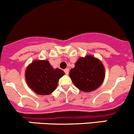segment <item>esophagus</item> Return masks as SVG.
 Segmentation results:
<instances>
[{"label": "esophagus", "instance_id": "1", "mask_svg": "<svg viewBox=\"0 0 134 134\" xmlns=\"http://www.w3.org/2000/svg\"><path fill=\"white\" fill-rule=\"evenodd\" d=\"M64 72L65 73V75H69V69H65L64 70Z\"/></svg>", "mask_w": 134, "mask_h": 134}]
</instances>
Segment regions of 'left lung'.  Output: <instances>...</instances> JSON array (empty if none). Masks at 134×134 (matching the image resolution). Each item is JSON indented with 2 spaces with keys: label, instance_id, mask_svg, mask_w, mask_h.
I'll use <instances>...</instances> for the list:
<instances>
[{
  "label": "left lung",
  "instance_id": "1",
  "mask_svg": "<svg viewBox=\"0 0 134 134\" xmlns=\"http://www.w3.org/2000/svg\"><path fill=\"white\" fill-rule=\"evenodd\" d=\"M69 76L74 85L83 92H91L101 86L105 78V69L100 59L87 55L80 58L71 69Z\"/></svg>",
  "mask_w": 134,
  "mask_h": 134
}]
</instances>
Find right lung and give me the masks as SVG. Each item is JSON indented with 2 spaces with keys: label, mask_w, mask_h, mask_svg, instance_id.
Returning <instances> with one entry per match:
<instances>
[{
  "label": "right lung",
  "mask_w": 134,
  "mask_h": 134,
  "mask_svg": "<svg viewBox=\"0 0 134 134\" xmlns=\"http://www.w3.org/2000/svg\"><path fill=\"white\" fill-rule=\"evenodd\" d=\"M65 72L58 68L54 69L48 60H34L28 65L25 78L28 87L40 95L52 93Z\"/></svg>",
  "instance_id": "right-lung-1"
}]
</instances>
